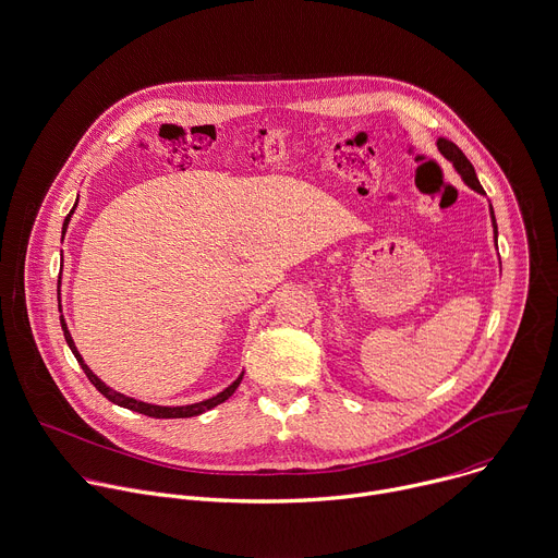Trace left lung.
Listing matches in <instances>:
<instances>
[{"label":"left lung","mask_w":558,"mask_h":558,"mask_svg":"<svg viewBox=\"0 0 558 558\" xmlns=\"http://www.w3.org/2000/svg\"><path fill=\"white\" fill-rule=\"evenodd\" d=\"M438 148H440V153H442L447 159H451V161H453L456 170L462 174V179L471 185L473 191H477L480 195H486V193H484V189L480 185V181H477V177H475V168H473V163L466 159V155H464V153H462L453 142H449V140H438ZM490 217H493V226H495L493 208H490ZM495 234H497V226H495Z\"/></svg>","instance_id":"obj_1"}]
</instances>
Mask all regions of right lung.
I'll return each mask as SVG.
<instances>
[{"label": "right lung", "instance_id": "1", "mask_svg": "<svg viewBox=\"0 0 558 558\" xmlns=\"http://www.w3.org/2000/svg\"><path fill=\"white\" fill-rule=\"evenodd\" d=\"M74 208H76V204H74ZM74 208H72V213H74ZM72 213L65 217V223H63V234H65V228H68V223H70V217H72ZM59 284H61V280H59ZM61 326H63V335H65V341H68V345H70V350L74 352V356H76V361L81 363V367L85 369V375H87V379L92 381V386L105 397V399H109L111 403H116V405H120V408H126V410H133V412H140V414H144V416H150V418H191V416H199V414H204V412H208V410H213V408H217L219 403H223V401H228L234 392H236V388L241 386V379L243 377H239L230 388H226L223 392H219L217 397H213V399H208V401H202V403H195V405H181V408H161V405H150V403H142V401H135V399H131V397H124V395H120V392H116V390H111V388H107L94 373L92 369L85 365V361H83V356L78 354V350H76V345H74V339H72V335H70V330H68V326H65V319H63V315H61Z\"/></svg>", "mask_w": 558, "mask_h": 558}]
</instances>
